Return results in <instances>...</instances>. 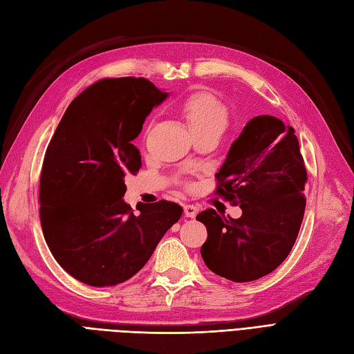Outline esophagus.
I'll list each match as a JSON object with an SVG mask.
<instances>
[{
	"instance_id": "obj_1",
	"label": "esophagus",
	"mask_w": 354,
	"mask_h": 354,
	"mask_svg": "<svg viewBox=\"0 0 354 354\" xmlns=\"http://www.w3.org/2000/svg\"><path fill=\"white\" fill-rule=\"evenodd\" d=\"M197 212H198V209L194 205H185L184 206V214H185V216H188V218H194Z\"/></svg>"
}]
</instances>
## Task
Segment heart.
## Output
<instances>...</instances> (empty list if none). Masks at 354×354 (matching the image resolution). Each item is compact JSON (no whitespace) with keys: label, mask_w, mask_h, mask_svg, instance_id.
I'll use <instances>...</instances> for the list:
<instances>
[{"label":"heart","mask_w":354,"mask_h":354,"mask_svg":"<svg viewBox=\"0 0 354 354\" xmlns=\"http://www.w3.org/2000/svg\"><path fill=\"white\" fill-rule=\"evenodd\" d=\"M193 136L205 133L221 134L229 124V113L218 100L209 93H194L178 106Z\"/></svg>","instance_id":"1"}]
</instances>
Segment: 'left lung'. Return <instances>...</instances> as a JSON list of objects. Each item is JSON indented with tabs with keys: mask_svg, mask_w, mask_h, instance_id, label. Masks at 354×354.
Masks as SVG:
<instances>
[{
	"mask_svg": "<svg viewBox=\"0 0 354 354\" xmlns=\"http://www.w3.org/2000/svg\"><path fill=\"white\" fill-rule=\"evenodd\" d=\"M215 178V194L242 215L206 209L196 216L207 230L205 265L233 283L270 274L292 251L305 212L306 169L293 127L270 115L252 118Z\"/></svg>",
	"mask_w": 354,
	"mask_h": 354,
	"instance_id": "left-lung-1",
	"label": "left lung"
}]
</instances>
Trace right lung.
I'll list each match as a JSON object with an SVG mask.
<instances>
[{
    "instance_id": "add662e5",
    "label": "right lung",
    "mask_w": 354,
    "mask_h": 354,
    "mask_svg": "<svg viewBox=\"0 0 354 354\" xmlns=\"http://www.w3.org/2000/svg\"><path fill=\"white\" fill-rule=\"evenodd\" d=\"M162 93L143 77L102 79L70 103L44 153L40 221L61 268L93 287L116 286L145 266L183 215L178 203L124 202L125 176L142 167L131 143Z\"/></svg>"
}]
</instances>
